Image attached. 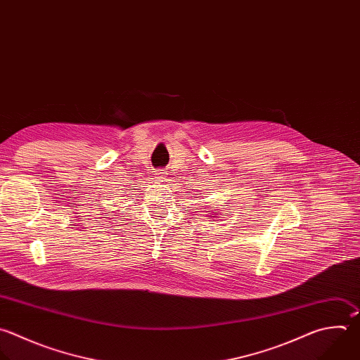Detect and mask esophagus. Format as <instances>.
I'll return each instance as SVG.
<instances>
[{
	"mask_svg": "<svg viewBox=\"0 0 360 360\" xmlns=\"http://www.w3.org/2000/svg\"><path fill=\"white\" fill-rule=\"evenodd\" d=\"M165 176H167V172H165L164 169H158V171L155 172V178H157V179H165Z\"/></svg>",
	"mask_w": 360,
	"mask_h": 360,
	"instance_id": "1",
	"label": "esophagus"
}]
</instances>
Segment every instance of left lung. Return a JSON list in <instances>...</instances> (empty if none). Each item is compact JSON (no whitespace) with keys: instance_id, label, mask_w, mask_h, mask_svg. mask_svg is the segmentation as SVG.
Wrapping results in <instances>:
<instances>
[{"instance_id":"obj_1","label":"left lung","mask_w":360,"mask_h":360,"mask_svg":"<svg viewBox=\"0 0 360 360\" xmlns=\"http://www.w3.org/2000/svg\"><path fill=\"white\" fill-rule=\"evenodd\" d=\"M207 217H209V219H213L214 216H210V214H207ZM216 217H219V216H216Z\"/></svg>"}]
</instances>
